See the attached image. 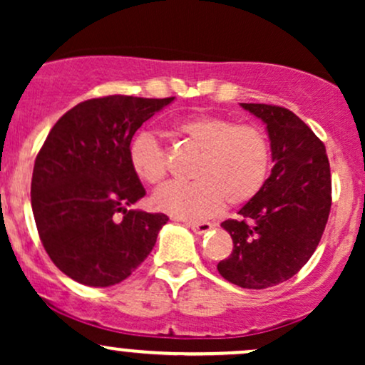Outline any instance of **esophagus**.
<instances>
[{"mask_svg": "<svg viewBox=\"0 0 365 365\" xmlns=\"http://www.w3.org/2000/svg\"><path fill=\"white\" fill-rule=\"evenodd\" d=\"M187 226L192 230V232L197 233V235H202V233H207L209 230L212 228V225L207 223V221H202V223H187Z\"/></svg>", "mask_w": 365, "mask_h": 365, "instance_id": "1", "label": "esophagus"}]
</instances>
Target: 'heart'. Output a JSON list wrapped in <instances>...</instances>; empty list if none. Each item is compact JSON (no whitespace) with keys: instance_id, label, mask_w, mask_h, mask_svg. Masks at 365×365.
I'll return each mask as SVG.
<instances>
[{"instance_id":"obj_1","label":"heart","mask_w":365,"mask_h":365,"mask_svg":"<svg viewBox=\"0 0 365 365\" xmlns=\"http://www.w3.org/2000/svg\"><path fill=\"white\" fill-rule=\"evenodd\" d=\"M177 132L199 150L194 182H171L153 195L158 211L185 220L216 215L225 199L230 206L249 202L261 192L269 173V142L255 125L235 123L215 115L180 120ZM130 166L145 183L158 185L168 175V158L150 132H139L130 142Z\"/></svg>"}]
</instances>
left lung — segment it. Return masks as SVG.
Returning a JSON list of instances; mask_svg holds the SVG:
<instances>
[{"label":"left lung","instance_id":"obj_1","mask_svg":"<svg viewBox=\"0 0 365 365\" xmlns=\"http://www.w3.org/2000/svg\"><path fill=\"white\" fill-rule=\"evenodd\" d=\"M240 106L266 123L274 166L237 220L221 223L233 250L217 271L237 287L262 290L299 273L319 245L331 209L329 161L295 113L273 104Z\"/></svg>","mask_w":365,"mask_h":365}]
</instances>
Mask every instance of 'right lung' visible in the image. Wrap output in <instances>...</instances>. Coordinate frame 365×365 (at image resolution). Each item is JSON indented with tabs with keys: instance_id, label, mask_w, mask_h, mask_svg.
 <instances>
[{
	"instance_id": "1",
	"label": "right lung",
	"mask_w": 365,
	"mask_h": 365,
	"mask_svg": "<svg viewBox=\"0 0 365 365\" xmlns=\"http://www.w3.org/2000/svg\"><path fill=\"white\" fill-rule=\"evenodd\" d=\"M173 99H87L46 137L32 173V212L46 252L75 282H123L156 244L168 216L128 209L145 195L128 149L142 123Z\"/></svg>"
}]
</instances>
